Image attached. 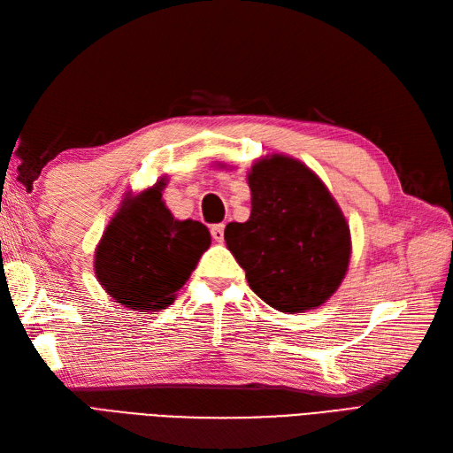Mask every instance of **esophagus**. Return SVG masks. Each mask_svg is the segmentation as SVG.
<instances>
[{
  "instance_id": "1",
  "label": "esophagus",
  "mask_w": 453,
  "mask_h": 453,
  "mask_svg": "<svg viewBox=\"0 0 453 453\" xmlns=\"http://www.w3.org/2000/svg\"><path fill=\"white\" fill-rule=\"evenodd\" d=\"M224 231H226V226H224V224H216V226L211 227V235H212L214 241L222 242V241H224Z\"/></svg>"
}]
</instances>
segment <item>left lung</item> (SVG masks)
Here are the masks:
<instances>
[{"label":"left lung","instance_id":"8db88e82","mask_svg":"<svg viewBox=\"0 0 453 453\" xmlns=\"http://www.w3.org/2000/svg\"><path fill=\"white\" fill-rule=\"evenodd\" d=\"M252 211L226 227L250 288L280 311L321 306L350 260V229L326 185L303 162L262 158L249 173Z\"/></svg>","mask_w":453,"mask_h":453}]
</instances>
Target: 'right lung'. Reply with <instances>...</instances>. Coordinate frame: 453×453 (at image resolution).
Returning a JSON list of instances; mask_svg holds the SVG:
<instances>
[{
    "label": "right lung",
    "mask_w": 453,
    "mask_h": 453,
    "mask_svg": "<svg viewBox=\"0 0 453 453\" xmlns=\"http://www.w3.org/2000/svg\"><path fill=\"white\" fill-rule=\"evenodd\" d=\"M162 188L126 199L96 252V273L105 291L126 308L162 310L189 280L211 247L206 226L173 219L162 203Z\"/></svg>",
    "instance_id": "right-lung-1"
}]
</instances>
